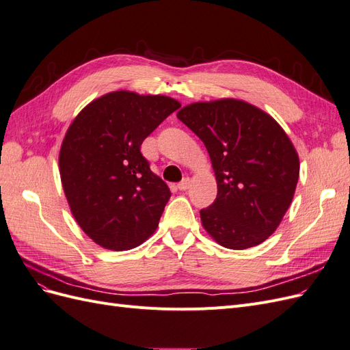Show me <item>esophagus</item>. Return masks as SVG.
<instances>
[{
	"label": "esophagus",
	"instance_id": "obj_1",
	"mask_svg": "<svg viewBox=\"0 0 350 350\" xmlns=\"http://www.w3.org/2000/svg\"><path fill=\"white\" fill-rule=\"evenodd\" d=\"M188 187H189V178H184L183 181L178 184V188L181 189V191H185V189H188Z\"/></svg>",
	"mask_w": 350,
	"mask_h": 350
}]
</instances>
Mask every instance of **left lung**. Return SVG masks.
Masks as SVG:
<instances>
[{
    "instance_id": "obj_1",
    "label": "left lung",
    "mask_w": 350,
    "mask_h": 350,
    "mask_svg": "<svg viewBox=\"0 0 350 350\" xmlns=\"http://www.w3.org/2000/svg\"><path fill=\"white\" fill-rule=\"evenodd\" d=\"M204 143L217 197L200 210L208 235L229 250L266 241L289 208L299 159L289 137L269 113L237 99L197 102L178 112Z\"/></svg>"
}]
</instances>
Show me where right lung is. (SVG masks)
Segmentation results:
<instances>
[{"label":"right lung","mask_w":350,"mask_h":350,"mask_svg":"<svg viewBox=\"0 0 350 350\" xmlns=\"http://www.w3.org/2000/svg\"><path fill=\"white\" fill-rule=\"evenodd\" d=\"M179 107L120 90L89 103L70 125L59 152L62 188L74 219L100 247L131 250L156 230L171 191L140 147Z\"/></svg>","instance_id":"add662e5"}]
</instances>
